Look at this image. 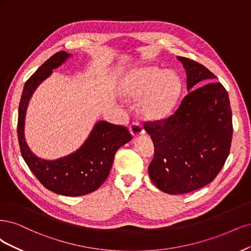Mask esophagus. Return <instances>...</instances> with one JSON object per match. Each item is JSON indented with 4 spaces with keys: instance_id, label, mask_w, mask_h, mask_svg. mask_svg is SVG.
<instances>
[{
    "instance_id": "obj_1",
    "label": "esophagus",
    "mask_w": 251,
    "mask_h": 251,
    "mask_svg": "<svg viewBox=\"0 0 251 251\" xmlns=\"http://www.w3.org/2000/svg\"><path fill=\"white\" fill-rule=\"evenodd\" d=\"M129 130H130L131 134L135 137V136H139V135H142L145 133V130L143 126L140 124V123H136V122H133L130 124V126H129Z\"/></svg>"
}]
</instances>
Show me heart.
<instances>
[{
  "instance_id": "heart-1",
  "label": "heart",
  "mask_w": 251,
  "mask_h": 251,
  "mask_svg": "<svg viewBox=\"0 0 251 251\" xmlns=\"http://www.w3.org/2000/svg\"><path fill=\"white\" fill-rule=\"evenodd\" d=\"M123 91L128 99H140L139 110L143 117L161 120L174 111L180 96L181 82L173 71L146 67L127 76Z\"/></svg>"
}]
</instances>
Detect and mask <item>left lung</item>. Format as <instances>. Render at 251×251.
<instances>
[{
  "mask_svg": "<svg viewBox=\"0 0 251 251\" xmlns=\"http://www.w3.org/2000/svg\"><path fill=\"white\" fill-rule=\"evenodd\" d=\"M191 91L216 76L204 66L180 57ZM154 144L148 170L155 187L177 195L211 183L221 171L230 150L232 118L229 97L220 82H208L190 92L167 119L146 122Z\"/></svg>",
  "mask_w": 251,
  "mask_h": 251,
  "instance_id": "left-lung-1",
  "label": "left lung"
}]
</instances>
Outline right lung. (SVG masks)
<instances>
[{
    "instance_id": "right-lung-1",
    "label": "right lung",
    "mask_w": 251,
    "mask_h": 251,
    "mask_svg": "<svg viewBox=\"0 0 251 251\" xmlns=\"http://www.w3.org/2000/svg\"><path fill=\"white\" fill-rule=\"evenodd\" d=\"M70 56L64 51L54 54L26 81L19 106L18 136L22 156L39 182L59 195L74 197L96 191L106 180L117 150L132 140V136L125 126L100 121L82 146L68 156L45 160L30 151L24 136L29 100L40 82Z\"/></svg>"
}]
</instances>
